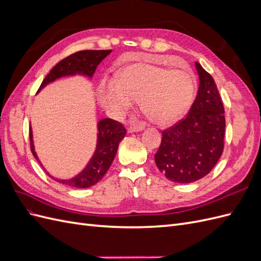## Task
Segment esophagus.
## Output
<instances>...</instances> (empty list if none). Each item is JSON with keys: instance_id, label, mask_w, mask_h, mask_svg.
<instances>
[{"instance_id": "34e87169", "label": "esophagus", "mask_w": 261, "mask_h": 261, "mask_svg": "<svg viewBox=\"0 0 261 261\" xmlns=\"http://www.w3.org/2000/svg\"><path fill=\"white\" fill-rule=\"evenodd\" d=\"M145 128V126L141 124V123H138V122H132L130 124H129V126H128V128H127V130L129 132V133H134V132H139V130H143Z\"/></svg>"}]
</instances>
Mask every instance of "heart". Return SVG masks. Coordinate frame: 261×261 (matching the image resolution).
<instances>
[{
  "label": "heart",
  "instance_id": "b5f03b06",
  "mask_svg": "<svg viewBox=\"0 0 261 261\" xmlns=\"http://www.w3.org/2000/svg\"><path fill=\"white\" fill-rule=\"evenodd\" d=\"M197 82L187 68L169 69L145 63L123 68L114 83L101 86V103L114 114H122L139 101L149 121L169 125L183 116L192 107Z\"/></svg>",
  "mask_w": 261,
  "mask_h": 261
}]
</instances>
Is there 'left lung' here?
I'll use <instances>...</instances> for the list:
<instances>
[{"instance_id":"obj_1","label":"left lung","mask_w":261,"mask_h":261,"mask_svg":"<svg viewBox=\"0 0 261 261\" xmlns=\"http://www.w3.org/2000/svg\"><path fill=\"white\" fill-rule=\"evenodd\" d=\"M199 88L187 116L162 132L154 154L158 169L174 183H192L215 168L224 148L222 99L212 76L195 63Z\"/></svg>"}]
</instances>
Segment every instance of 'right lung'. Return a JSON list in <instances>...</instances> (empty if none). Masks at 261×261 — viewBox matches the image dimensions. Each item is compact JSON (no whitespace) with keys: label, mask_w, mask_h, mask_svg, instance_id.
I'll return each instance as SVG.
<instances>
[{"label":"right lung","mask_w":261,"mask_h":261,"mask_svg":"<svg viewBox=\"0 0 261 261\" xmlns=\"http://www.w3.org/2000/svg\"><path fill=\"white\" fill-rule=\"evenodd\" d=\"M111 52L112 50H84L70 54L69 57L60 61L50 70V73L43 80L39 90L55 80H58V78L64 76L83 74L88 77H92L94 72H96L97 66ZM125 135L126 129L122 123L112 120V118L100 120L98 123V141L96 151H94L90 162L84 169V171L70 179H57L51 175L49 176L59 181V183L70 187L88 188L93 186L105 176L109 168L111 167L117 151L118 144L121 143ZM29 139L31 152L39 161L35 152L31 127L29 128ZM39 163H40V161H39Z\"/></svg>","instance_id":"right-lung-1"}]
</instances>
